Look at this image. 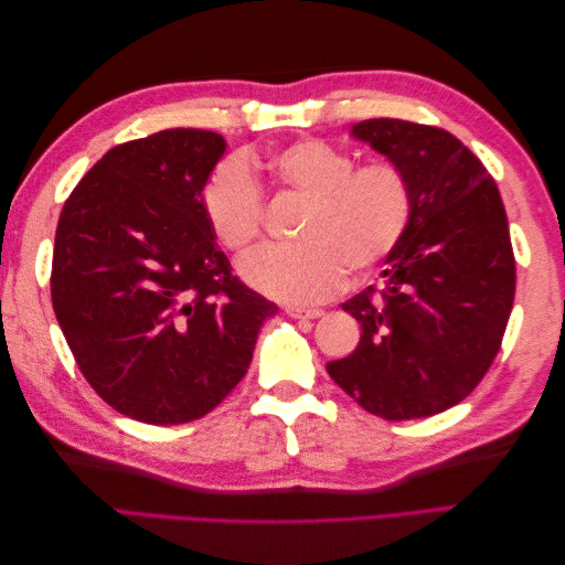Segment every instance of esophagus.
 <instances>
[{"label":"esophagus","mask_w":565,"mask_h":565,"mask_svg":"<svg viewBox=\"0 0 565 565\" xmlns=\"http://www.w3.org/2000/svg\"><path fill=\"white\" fill-rule=\"evenodd\" d=\"M285 313L289 318H309V320H313V318H320L324 311L322 309H301V306H287Z\"/></svg>","instance_id":"34e87169"}]
</instances>
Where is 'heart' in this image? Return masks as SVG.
<instances>
[{"instance_id":"1","label":"heart","mask_w":565,"mask_h":565,"mask_svg":"<svg viewBox=\"0 0 565 565\" xmlns=\"http://www.w3.org/2000/svg\"><path fill=\"white\" fill-rule=\"evenodd\" d=\"M349 152L318 139L289 143L262 164L285 191L306 200L297 245H264L237 266L270 299L313 303L332 297L347 273L363 278L382 266L413 218V188L388 160L353 167ZM204 212L221 247L247 249L262 233L264 193L249 162H221L204 188Z\"/></svg>"}]
</instances>
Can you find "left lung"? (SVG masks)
<instances>
[{
    "label": "left lung",
    "instance_id": "obj_1",
    "mask_svg": "<svg viewBox=\"0 0 565 565\" xmlns=\"http://www.w3.org/2000/svg\"><path fill=\"white\" fill-rule=\"evenodd\" d=\"M351 136L403 169L413 218L382 287L341 303L363 334L328 372L372 415L431 417L465 401L500 351L516 292L504 204L483 162L446 129L377 117Z\"/></svg>",
    "mask_w": 565,
    "mask_h": 565
}]
</instances>
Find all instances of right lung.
I'll use <instances>...</instances> for the list:
<instances>
[{
    "instance_id": "obj_1",
    "label": "right lung",
    "mask_w": 565,
    "mask_h": 565,
    "mask_svg": "<svg viewBox=\"0 0 565 565\" xmlns=\"http://www.w3.org/2000/svg\"><path fill=\"white\" fill-rule=\"evenodd\" d=\"M226 141L164 129L110 148L65 200L51 303L84 380L117 413L185 424L245 377L278 306L233 276L204 212Z\"/></svg>"
}]
</instances>
